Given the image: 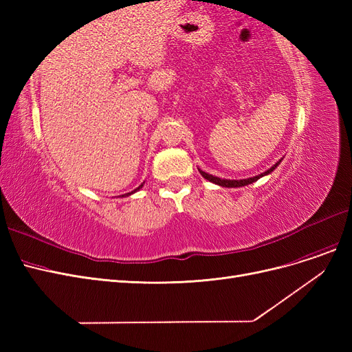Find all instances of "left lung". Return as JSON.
Listing matches in <instances>:
<instances>
[{"label":"left lung","mask_w":352,"mask_h":352,"mask_svg":"<svg viewBox=\"0 0 352 352\" xmlns=\"http://www.w3.org/2000/svg\"><path fill=\"white\" fill-rule=\"evenodd\" d=\"M280 162L282 160H279L278 163H276L274 166H272L269 170H265L264 173H261V175H258V176H252V177H248V179H239V180H230V179H221V177H217V176H212V175H208V173H206V172H202L201 168H198L199 170V173H201V176L202 177H206L207 180H210V182H212V184H216V185H219V186H225V188H239V186H247V185H250V184H252V182H255V180H258L260 177H263V176H265V175H270L273 170L278 167L279 164H280Z\"/></svg>","instance_id":"8db88e82"}]
</instances>
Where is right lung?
<instances>
[{
    "label": "right lung",
    "mask_w": 352,
    "mask_h": 352,
    "mask_svg": "<svg viewBox=\"0 0 352 352\" xmlns=\"http://www.w3.org/2000/svg\"><path fill=\"white\" fill-rule=\"evenodd\" d=\"M142 186H144V184H142V185H140V186H138V188H136V189H135V190H132V192H127V194H124V195H122V197H129V195H131V194H133V192H136V190H140V189H141V188H142Z\"/></svg>",
    "instance_id": "1"
}]
</instances>
